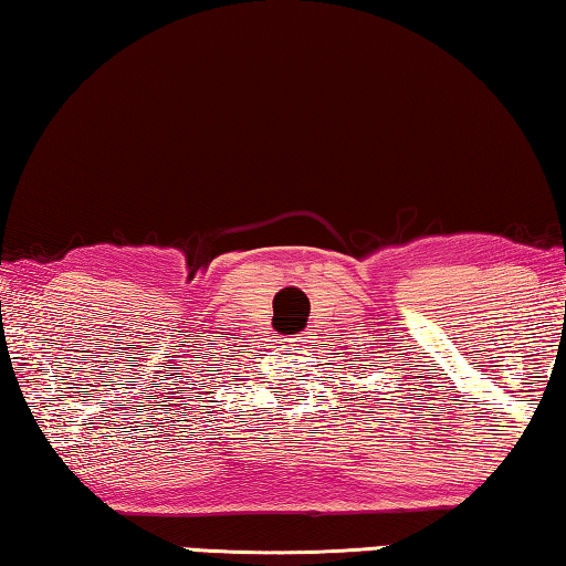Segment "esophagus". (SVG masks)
<instances>
[{"label": "esophagus", "mask_w": 566, "mask_h": 566, "mask_svg": "<svg viewBox=\"0 0 566 566\" xmlns=\"http://www.w3.org/2000/svg\"><path fill=\"white\" fill-rule=\"evenodd\" d=\"M307 338H313V336H310V331L302 333L300 338H276V340H286V352H290V354H297L300 348H307V346H305V340H307Z\"/></svg>", "instance_id": "esophagus-1"}]
</instances>
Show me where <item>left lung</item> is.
Listing matches in <instances>:
<instances>
[{
  "mask_svg": "<svg viewBox=\"0 0 566 566\" xmlns=\"http://www.w3.org/2000/svg\"><path fill=\"white\" fill-rule=\"evenodd\" d=\"M364 366H374V364H364ZM364 366H361V369H364ZM408 379H416V377H410V374H408ZM416 385H418V381H416ZM416 385L408 387V392H416ZM428 387H431V385H428ZM418 397H420V395H418Z\"/></svg>",
  "mask_w": 566,
  "mask_h": 566,
  "instance_id": "8db88e82",
  "label": "left lung"
}]
</instances>
